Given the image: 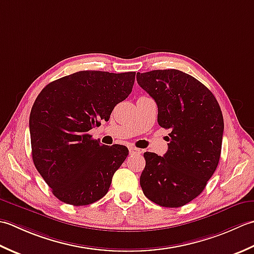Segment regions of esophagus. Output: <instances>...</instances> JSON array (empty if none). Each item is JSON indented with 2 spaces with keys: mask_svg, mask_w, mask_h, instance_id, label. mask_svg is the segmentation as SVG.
I'll return each instance as SVG.
<instances>
[{
  "mask_svg": "<svg viewBox=\"0 0 254 254\" xmlns=\"http://www.w3.org/2000/svg\"><path fill=\"white\" fill-rule=\"evenodd\" d=\"M129 153H130L131 156H138V154H141L142 151L136 147H129Z\"/></svg>",
  "mask_w": 254,
  "mask_h": 254,
  "instance_id": "1",
  "label": "esophagus"
}]
</instances>
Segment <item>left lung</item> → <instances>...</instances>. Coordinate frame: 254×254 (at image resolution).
<instances>
[{"instance_id": "1", "label": "left lung", "mask_w": 254, "mask_h": 254, "mask_svg": "<svg viewBox=\"0 0 254 254\" xmlns=\"http://www.w3.org/2000/svg\"><path fill=\"white\" fill-rule=\"evenodd\" d=\"M158 105L159 125L170 129L163 157L144 152L140 185L162 207H181L203 192L219 162L224 132L220 106L207 87L175 69L137 73Z\"/></svg>"}]
</instances>
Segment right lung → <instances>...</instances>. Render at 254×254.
<instances>
[{"label":"right lung","instance_id":"obj_1","mask_svg":"<svg viewBox=\"0 0 254 254\" xmlns=\"http://www.w3.org/2000/svg\"><path fill=\"white\" fill-rule=\"evenodd\" d=\"M134 75L79 71L51 82L36 98L29 116L33 161L64 203L90 205L110 190L129 151L101 144L89 131L130 94Z\"/></svg>","mask_w":254,"mask_h":254}]
</instances>
